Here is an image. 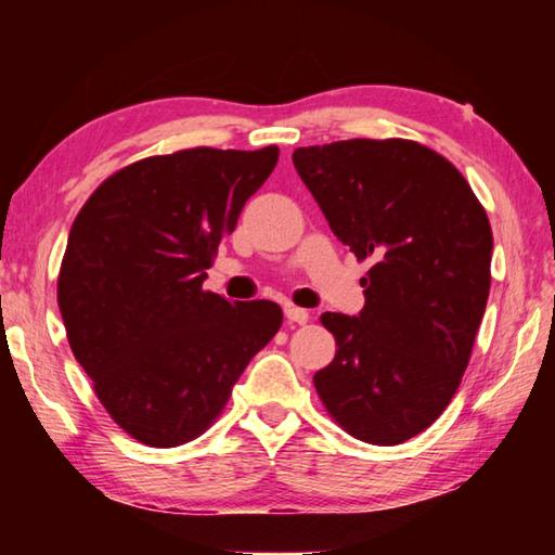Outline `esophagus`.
Here are the masks:
<instances>
[{
    "mask_svg": "<svg viewBox=\"0 0 555 555\" xmlns=\"http://www.w3.org/2000/svg\"><path fill=\"white\" fill-rule=\"evenodd\" d=\"M284 313H286V318H288V323L306 325L308 321H311V313L304 311V308H298V306H286Z\"/></svg>",
    "mask_w": 555,
    "mask_h": 555,
    "instance_id": "34e87169",
    "label": "esophagus"
}]
</instances>
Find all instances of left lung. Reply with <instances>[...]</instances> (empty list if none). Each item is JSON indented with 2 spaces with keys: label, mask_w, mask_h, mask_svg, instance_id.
Returning <instances> with one entry per match:
<instances>
[{
  "label": "left lung",
  "mask_w": 555,
  "mask_h": 555,
  "mask_svg": "<svg viewBox=\"0 0 555 555\" xmlns=\"http://www.w3.org/2000/svg\"><path fill=\"white\" fill-rule=\"evenodd\" d=\"M294 166L335 237L372 259L360 315H321L337 350L315 391L357 440L399 446L446 411L467 370L490 296V220L463 173L411 139L300 146Z\"/></svg>",
  "instance_id": "1"
}]
</instances>
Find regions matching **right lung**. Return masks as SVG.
<instances>
[{
  "label": "right lung",
  "instance_id": "obj_1",
  "mask_svg": "<svg viewBox=\"0 0 555 555\" xmlns=\"http://www.w3.org/2000/svg\"><path fill=\"white\" fill-rule=\"evenodd\" d=\"M276 162L279 146L149 156L102 181L73 222L59 274L65 333L100 403L139 443L205 434L279 333L271 300L230 304L203 288Z\"/></svg>",
  "mask_w": 555,
  "mask_h": 555
}]
</instances>
